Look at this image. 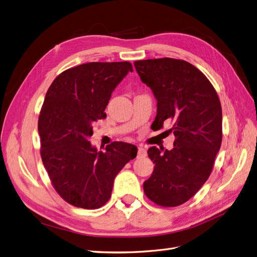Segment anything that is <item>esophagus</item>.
<instances>
[{
  "instance_id": "1",
  "label": "esophagus",
  "mask_w": 257,
  "mask_h": 257,
  "mask_svg": "<svg viewBox=\"0 0 257 257\" xmlns=\"http://www.w3.org/2000/svg\"><path fill=\"white\" fill-rule=\"evenodd\" d=\"M147 155V151L145 148L143 147H139L138 148V153H137V158H145Z\"/></svg>"
}]
</instances>
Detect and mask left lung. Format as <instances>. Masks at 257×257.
I'll return each mask as SVG.
<instances>
[{
  "instance_id": "8db88e82",
  "label": "left lung",
  "mask_w": 257,
  "mask_h": 257,
  "mask_svg": "<svg viewBox=\"0 0 257 257\" xmlns=\"http://www.w3.org/2000/svg\"><path fill=\"white\" fill-rule=\"evenodd\" d=\"M136 72L158 100L153 125L173 123L172 150L151 147L155 164L144 182L148 198L163 207L184 204L207 181L222 143V108L207 77L183 60L163 58L134 62Z\"/></svg>"
}]
</instances>
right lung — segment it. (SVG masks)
<instances>
[{"instance_id": "1", "label": "right lung", "mask_w": 257, "mask_h": 257, "mask_svg": "<svg viewBox=\"0 0 257 257\" xmlns=\"http://www.w3.org/2000/svg\"><path fill=\"white\" fill-rule=\"evenodd\" d=\"M128 72L130 62H91L61 73L46 93L38 118L42 160L53 188L75 207L104 206L114 178L137 155L131 144L98 151L89 142L92 124L106 118L111 93Z\"/></svg>"}]
</instances>
